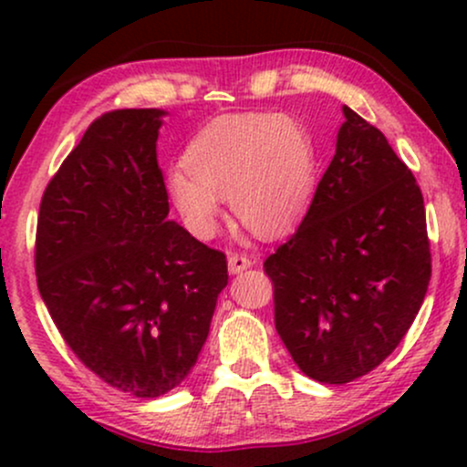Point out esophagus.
Masks as SVG:
<instances>
[{
    "label": "esophagus",
    "instance_id": "34e87169",
    "mask_svg": "<svg viewBox=\"0 0 467 467\" xmlns=\"http://www.w3.org/2000/svg\"><path fill=\"white\" fill-rule=\"evenodd\" d=\"M250 265H252V259L248 254H237V252H234V254L228 256V270L233 272V275H239V272L248 270Z\"/></svg>",
    "mask_w": 467,
    "mask_h": 467
}]
</instances>
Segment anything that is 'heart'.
<instances>
[{
  "instance_id": "b5f03b06",
  "label": "heart",
  "mask_w": 467,
  "mask_h": 467,
  "mask_svg": "<svg viewBox=\"0 0 467 467\" xmlns=\"http://www.w3.org/2000/svg\"><path fill=\"white\" fill-rule=\"evenodd\" d=\"M312 130L296 116H222L186 144L184 169L169 173V195L197 237H215L222 203L250 233L278 237L296 226L318 189Z\"/></svg>"
}]
</instances>
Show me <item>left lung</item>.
<instances>
[{"label":"left lung","instance_id":"left-lung-1","mask_svg":"<svg viewBox=\"0 0 467 467\" xmlns=\"http://www.w3.org/2000/svg\"><path fill=\"white\" fill-rule=\"evenodd\" d=\"M342 114L307 215L264 264L278 336L298 368L323 384L353 382L387 360L432 272L415 175L378 127L347 105Z\"/></svg>","mask_w":467,"mask_h":467}]
</instances>
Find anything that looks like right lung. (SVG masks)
Listing matches in <instances>:
<instances>
[{
    "instance_id": "1",
    "label": "right lung",
    "mask_w": 467,
    "mask_h": 467,
    "mask_svg": "<svg viewBox=\"0 0 467 467\" xmlns=\"http://www.w3.org/2000/svg\"><path fill=\"white\" fill-rule=\"evenodd\" d=\"M162 114L96 118L47 182L36 219V285L58 334L133 398H160L189 375L228 285L226 254L166 219Z\"/></svg>"
}]
</instances>
